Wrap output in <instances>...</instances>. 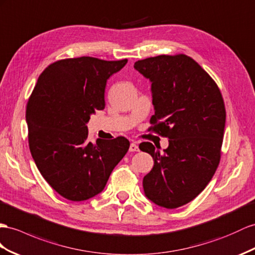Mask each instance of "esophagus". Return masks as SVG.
I'll use <instances>...</instances> for the list:
<instances>
[{
  "instance_id": "esophagus-1",
  "label": "esophagus",
  "mask_w": 255,
  "mask_h": 255,
  "mask_svg": "<svg viewBox=\"0 0 255 255\" xmlns=\"http://www.w3.org/2000/svg\"><path fill=\"white\" fill-rule=\"evenodd\" d=\"M138 151H139L138 145H136L135 143H131L129 146V152H138Z\"/></svg>"
}]
</instances>
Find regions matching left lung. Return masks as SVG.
<instances>
[{
    "label": "left lung",
    "instance_id": "left-lung-1",
    "mask_svg": "<svg viewBox=\"0 0 255 255\" xmlns=\"http://www.w3.org/2000/svg\"><path fill=\"white\" fill-rule=\"evenodd\" d=\"M133 67L152 83L151 129L169 139L162 153L149 142L140 144L154 159L143 190L155 205L175 209L197 197L219 166L223 98L210 75L186 55L146 58Z\"/></svg>",
    "mask_w": 255,
    "mask_h": 255
}]
</instances>
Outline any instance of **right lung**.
<instances>
[{
	"instance_id": "add662e5",
	"label": "right lung",
	"mask_w": 255,
	"mask_h": 255,
	"mask_svg": "<svg viewBox=\"0 0 255 255\" xmlns=\"http://www.w3.org/2000/svg\"><path fill=\"white\" fill-rule=\"evenodd\" d=\"M127 61L93 57L56 61L38 76L29 98L25 121L31 155L47 183L69 200L101 193L128 151L124 136L87 140L90 116L106 107L107 81Z\"/></svg>"
}]
</instances>
